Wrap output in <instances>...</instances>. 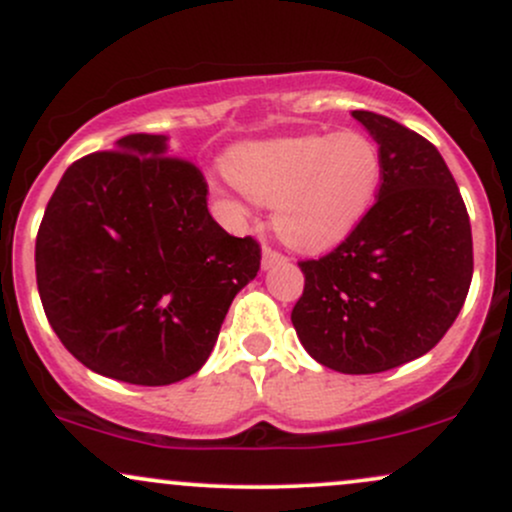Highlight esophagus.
Listing matches in <instances>:
<instances>
[{
	"label": "esophagus",
	"mask_w": 512,
	"mask_h": 512,
	"mask_svg": "<svg viewBox=\"0 0 512 512\" xmlns=\"http://www.w3.org/2000/svg\"><path fill=\"white\" fill-rule=\"evenodd\" d=\"M286 257L281 252H276L272 248H264L262 250V269H272L274 264H284Z\"/></svg>",
	"instance_id": "obj_1"
}]
</instances>
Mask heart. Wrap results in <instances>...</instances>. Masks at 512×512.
Returning a JSON list of instances; mask_svg holds the SVG:
<instances>
[{
	"instance_id": "1",
	"label": "heart",
	"mask_w": 512,
	"mask_h": 512,
	"mask_svg": "<svg viewBox=\"0 0 512 512\" xmlns=\"http://www.w3.org/2000/svg\"><path fill=\"white\" fill-rule=\"evenodd\" d=\"M226 182L214 190L236 219L243 199L272 207L274 233L291 248L322 252L361 226L383 187V154L361 132L298 134L240 144L226 156Z\"/></svg>"
}]
</instances>
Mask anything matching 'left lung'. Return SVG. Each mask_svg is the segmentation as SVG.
<instances>
[{
	"label": "left lung",
	"instance_id": "obj_1",
	"mask_svg": "<svg viewBox=\"0 0 512 512\" xmlns=\"http://www.w3.org/2000/svg\"><path fill=\"white\" fill-rule=\"evenodd\" d=\"M383 154V187L361 226L301 262L298 339L325 368L383 373L428 354L472 284V226L443 156L390 117L354 110Z\"/></svg>",
	"mask_w": 512,
	"mask_h": 512
}]
</instances>
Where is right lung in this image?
Wrapping results in <instances>:
<instances>
[{
	"instance_id": "add662e5",
	"label": "right lung",
	"mask_w": 512,
	"mask_h": 512,
	"mask_svg": "<svg viewBox=\"0 0 512 512\" xmlns=\"http://www.w3.org/2000/svg\"><path fill=\"white\" fill-rule=\"evenodd\" d=\"M260 245L228 236L163 134H127L62 175L35 240L52 330L93 373L170 385L207 363Z\"/></svg>"
}]
</instances>
